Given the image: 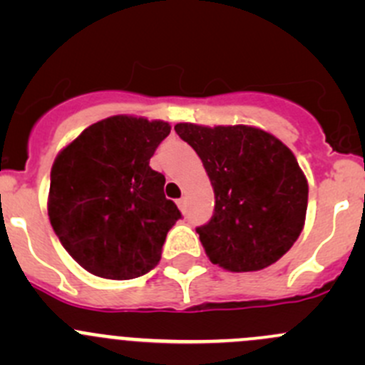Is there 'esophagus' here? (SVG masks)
I'll return each instance as SVG.
<instances>
[{
  "instance_id": "esophagus-1",
  "label": "esophagus",
  "mask_w": 365,
  "mask_h": 365,
  "mask_svg": "<svg viewBox=\"0 0 365 365\" xmlns=\"http://www.w3.org/2000/svg\"><path fill=\"white\" fill-rule=\"evenodd\" d=\"M176 205H178V208L182 210V212H183V210H185V200H183V197H180V200L176 201Z\"/></svg>"
}]
</instances>
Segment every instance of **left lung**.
Wrapping results in <instances>:
<instances>
[{
    "mask_svg": "<svg viewBox=\"0 0 365 365\" xmlns=\"http://www.w3.org/2000/svg\"><path fill=\"white\" fill-rule=\"evenodd\" d=\"M200 155L215 212L197 227L206 256L227 272H257L281 259L300 237L309 185L292 150L252 125L176 123Z\"/></svg>",
    "mask_w": 365,
    "mask_h": 365,
    "instance_id": "left-lung-1",
    "label": "left lung"
}]
</instances>
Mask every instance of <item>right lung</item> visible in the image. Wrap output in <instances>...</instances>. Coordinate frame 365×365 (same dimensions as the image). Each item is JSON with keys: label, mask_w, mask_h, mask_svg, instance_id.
<instances>
[{"label": "right lung", "mask_w": 365, "mask_h": 365, "mask_svg": "<svg viewBox=\"0 0 365 365\" xmlns=\"http://www.w3.org/2000/svg\"><path fill=\"white\" fill-rule=\"evenodd\" d=\"M171 125L116 114L84 128L54 159L47 213L61 245L86 272L127 281L152 270L182 217L150 159Z\"/></svg>", "instance_id": "1"}]
</instances>
